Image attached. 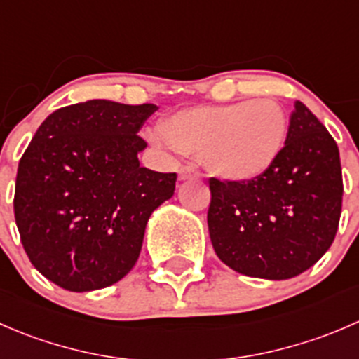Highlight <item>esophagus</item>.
<instances>
[{
    "label": "esophagus",
    "mask_w": 359,
    "mask_h": 359,
    "mask_svg": "<svg viewBox=\"0 0 359 359\" xmlns=\"http://www.w3.org/2000/svg\"><path fill=\"white\" fill-rule=\"evenodd\" d=\"M200 179V172L194 166H182L179 170V180H193Z\"/></svg>",
    "instance_id": "34e87169"
}]
</instances>
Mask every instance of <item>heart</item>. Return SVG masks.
<instances>
[{"label": "heart", "instance_id": "1", "mask_svg": "<svg viewBox=\"0 0 359 359\" xmlns=\"http://www.w3.org/2000/svg\"><path fill=\"white\" fill-rule=\"evenodd\" d=\"M287 135L283 107L271 99H255L173 112L151 133V142L198 156L213 177L241 184L276 165Z\"/></svg>", "mask_w": 359, "mask_h": 359}]
</instances>
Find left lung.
Listing matches in <instances>:
<instances>
[{
    "label": "left lung",
    "mask_w": 359,
    "mask_h": 359,
    "mask_svg": "<svg viewBox=\"0 0 359 359\" xmlns=\"http://www.w3.org/2000/svg\"><path fill=\"white\" fill-rule=\"evenodd\" d=\"M208 233L217 257L236 273L288 280L325 255L339 227V147L297 100L276 165L250 182L210 179Z\"/></svg>",
    "instance_id": "1"
}]
</instances>
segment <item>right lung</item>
<instances>
[{
  "label": "right lung",
  "mask_w": 359,
  "mask_h": 359,
  "mask_svg": "<svg viewBox=\"0 0 359 359\" xmlns=\"http://www.w3.org/2000/svg\"><path fill=\"white\" fill-rule=\"evenodd\" d=\"M154 104L86 100L39 125L20 158L15 222L32 266L69 292L114 285L132 271L151 213L177 173L140 166L137 133Z\"/></svg>",
  "instance_id": "right-lung-1"
}]
</instances>
